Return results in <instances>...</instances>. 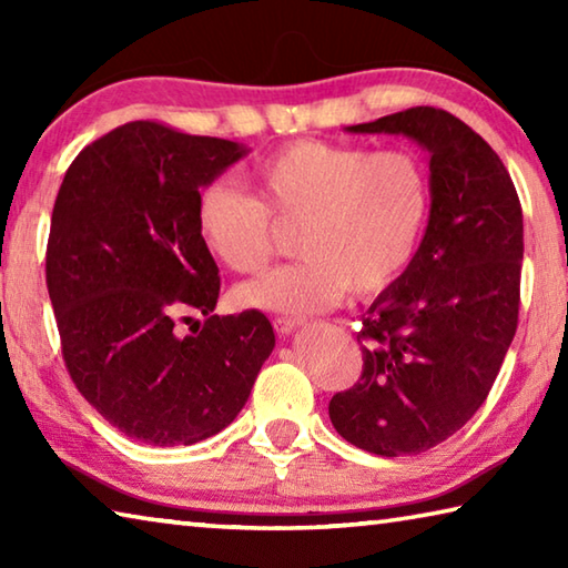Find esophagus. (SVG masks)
Listing matches in <instances>:
<instances>
[{"mask_svg":"<svg viewBox=\"0 0 568 568\" xmlns=\"http://www.w3.org/2000/svg\"><path fill=\"white\" fill-rule=\"evenodd\" d=\"M273 325H275L277 333L287 335V333H293V331L297 328V321H295V318H275Z\"/></svg>","mask_w":568,"mask_h":568,"instance_id":"obj_1","label":"esophagus"}]
</instances>
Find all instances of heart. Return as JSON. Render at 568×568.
<instances>
[{
    "label": "heart",
    "instance_id": "1",
    "mask_svg": "<svg viewBox=\"0 0 568 568\" xmlns=\"http://www.w3.org/2000/svg\"><path fill=\"white\" fill-rule=\"evenodd\" d=\"M253 194L213 182L197 197V233L233 273H261L275 253V223L295 225V263L237 287V301L305 315L345 293L396 285L430 217V178L410 150L295 140L247 172Z\"/></svg>",
    "mask_w": 568,
    "mask_h": 568
}]
</instances>
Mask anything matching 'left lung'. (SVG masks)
Returning a JSON list of instances; mask_svg holds the SVG:
<instances>
[{
	"instance_id": "1",
	"label": "left lung",
	"mask_w": 568,
	"mask_h": 568,
	"mask_svg": "<svg viewBox=\"0 0 568 568\" xmlns=\"http://www.w3.org/2000/svg\"><path fill=\"white\" fill-rule=\"evenodd\" d=\"M348 132L406 134L430 155V217L416 257L361 318L363 373L331 398L348 444L416 456L484 406L518 325L524 213L491 145L454 114L410 108Z\"/></svg>"
}]
</instances>
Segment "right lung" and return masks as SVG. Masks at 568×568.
Here are the masks:
<instances>
[{"instance_id": "right-lung-1", "label": "right lung", "mask_w": 568, "mask_h": 568, "mask_svg": "<svg viewBox=\"0 0 568 568\" xmlns=\"http://www.w3.org/2000/svg\"><path fill=\"white\" fill-rule=\"evenodd\" d=\"M237 142L138 120L67 170L47 243V291L72 383L140 444L190 446L235 420L275 348L261 311L213 315L217 265L197 233L200 187ZM203 312V326L182 322Z\"/></svg>"}]
</instances>
